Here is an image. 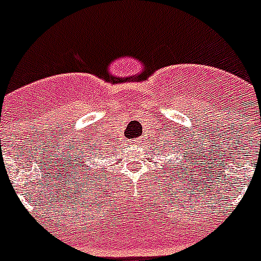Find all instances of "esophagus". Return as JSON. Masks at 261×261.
<instances>
[{
	"mask_svg": "<svg viewBox=\"0 0 261 261\" xmlns=\"http://www.w3.org/2000/svg\"><path fill=\"white\" fill-rule=\"evenodd\" d=\"M133 142H135V144H138L140 141H137V140H133Z\"/></svg>",
	"mask_w": 261,
	"mask_h": 261,
	"instance_id": "esophagus-1",
	"label": "esophagus"
}]
</instances>
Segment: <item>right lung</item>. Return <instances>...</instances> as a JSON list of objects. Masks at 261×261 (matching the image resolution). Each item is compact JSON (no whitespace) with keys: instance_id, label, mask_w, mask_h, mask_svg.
<instances>
[{"instance_id":"right-lung-1","label":"right lung","mask_w":261,"mask_h":261,"mask_svg":"<svg viewBox=\"0 0 261 261\" xmlns=\"http://www.w3.org/2000/svg\"><path fill=\"white\" fill-rule=\"evenodd\" d=\"M80 165H85V163L84 162H80Z\"/></svg>"}]
</instances>
